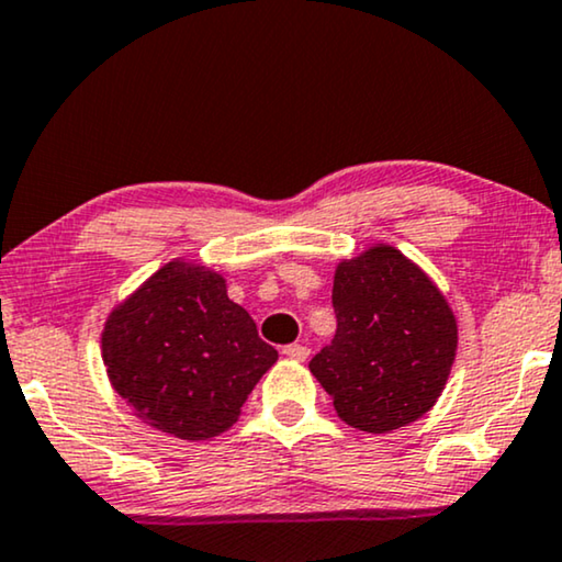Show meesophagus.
I'll return each instance as SVG.
<instances>
[{"label":"esophagus","instance_id":"esophagus-1","mask_svg":"<svg viewBox=\"0 0 562 562\" xmlns=\"http://www.w3.org/2000/svg\"><path fill=\"white\" fill-rule=\"evenodd\" d=\"M308 352L311 350L303 342H293V345L282 347V355H288V358H293V360H305L308 358Z\"/></svg>","mask_w":562,"mask_h":562}]
</instances>
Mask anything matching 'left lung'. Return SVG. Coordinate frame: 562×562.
Wrapping results in <instances>:
<instances>
[{"instance_id": "left-lung-1", "label": "left lung", "mask_w": 562, "mask_h": 562, "mask_svg": "<svg viewBox=\"0 0 562 562\" xmlns=\"http://www.w3.org/2000/svg\"><path fill=\"white\" fill-rule=\"evenodd\" d=\"M337 334L308 368L352 428L389 432L415 423L443 392L457 318L404 254L373 246L334 274Z\"/></svg>"}]
</instances>
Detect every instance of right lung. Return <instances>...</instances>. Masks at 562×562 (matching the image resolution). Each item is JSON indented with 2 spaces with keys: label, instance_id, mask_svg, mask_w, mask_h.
Here are the masks:
<instances>
[{
  "label": "right lung",
  "instance_id": "add662e5",
  "mask_svg": "<svg viewBox=\"0 0 562 562\" xmlns=\"http://www.w3.org/2000/svg\"><path fill=\"white\" fill-rule=\"evenodd\" d=\"M274 360L223 277L187 261L158 269L103 329V363L119 396L183 440L228 430Z\"/></svg>",
  "mask_w": 562,
  "mask_h": 562
}]
</instances>
